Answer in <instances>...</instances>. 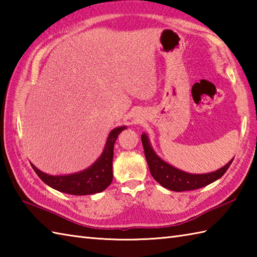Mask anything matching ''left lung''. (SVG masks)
I'll return each instance as SVG.
<instances>
[{
    "mask_svg": "<svg viewBox=\"0 0 257 257\" xmlns=\"http://www.w3.org/2000/svg\"><path fill=\"white\" fill-rule=\"evenodd\" d=\"M141 141H143L146 160L147 163H148L151 176L163 188L176 191V192L196 190L216 181L217 179H220L226 172L234 159L233 158L224 167H222L214 172L192 174L179 170V169L169 165L166 161H163L160 157H158L155 150L152 149L149 139L146 134L141 135Z\"/></svg>",
    "mask_w": 257,
    "mask_h": 257,
    "instance_id": "1",
    "label": "left lung"
}]
</instances>
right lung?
Returning a JSON list of instances; mask_svg holds the SVG:
<instances>
[{
    "label": "right lung",
    "instance_id": "1",
    "mask_svg": "<svg viewBox=\"0 0 257 257\" xmlns=\"http://www.w3.org/2000/svg\"><path fill=\"white\" fill-rule=\"evenodd\" d=\"M124 129L125 125H122V127L111 130L100 157L84 171L67 174V176H50L38 170L32 163L31 166L43 182L59 192L74 195H87L101 192L107 189L112 181L113 146L118 135Z\"/></svg>",
    "mask_w": 257,
    "mask_h": 257
}]
</instances>
